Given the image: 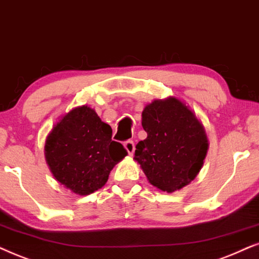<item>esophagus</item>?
Instances as JSON below:
<instances>
[{
  "instance_id": "obj_1",
  "label": "esophagus",
  "mask_w": 259,
  "mask_h": 259,
  "mask_svg": "<svg viewBox=\"0 0 259 259\" xmlns=\"http://www.w3.org/2000/svg\"><path fill=\"white\" fill-rule=\"evenodd\" d=\"M124 148H125V150L127 151V153H129L130 155H133L134 154V150H135V143L133 142V141H125V142H124Z\"/></svg>"
}]
</instances>
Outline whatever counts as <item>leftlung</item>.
Returning a JSON list of instances; mask_svg holds the SVG:
<instances>
[{
    "mask_svg": "<svg viewBox=\"0 0 259 259\" xmlns=\"http://www.w3.org/2000/svg\"><path fill=\"white\" fill-rule=\"evenodd\" d=\"M147 139L136 144L135 160L155 187L171 193L201 169L208 149L204 126L179 99L154 101L142 112Z\"/></svg>",
    "mask_w": 259,
    "mask_h": 259,
    "instance_id": "1",
    "label": "left lung"
}]
</instances>
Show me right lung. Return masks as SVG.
I'll use <instances>...</instances> for the list:
<instances>
[{
	"label": "right lung",
	"instance_id": "add662e5",
	"mask_svg": "<svg viewBox=\"0 0 259 259\" xmlns=\"http://www.w3.org/2000/svg\"><path fill=\"white\" fill-rule=\"evenodd\" d=\"M111 137V126L95 110L86 105L73 109L47 136L45 155L52 174L79 195L102 188L115 164L127 154Z\"/></svg>",
	"mask_w": 259,
	"mask_h": 259
}]
</instances>
